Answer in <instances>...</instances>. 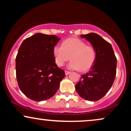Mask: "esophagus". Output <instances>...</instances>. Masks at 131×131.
Here are the masks:
<instances>
[{
    "instance_id": "obj_1",
    "label": "esophagus",
    "mask_w": 131,
    "mask_h": 131,
    "mask_svg": "<svg viewBox=\"0 0 131 131\" xmlns=\"http://www.w3.org/2000/svg\"><path fill=\"white\" fill-rule=\"evenodd\" d=\"M64 73H65V74H66V75H68V74H70L71 72H70V71H65V72H64Z\"/></svg>"
}]
</instances>
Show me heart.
<instances>
[{"instance_id": "b5f03b06", "label": "heart", "mask_w": 131, "mask_h": 131, "mask_svg": "<svg viewBox=\"0 0 131 131\" xmlns=\"http://www.w3.org/2000/svg\"><path fill=\"white\" fill-rule=\"evenodd\" d=\"M62 46L56 45L52 52L55 63L58 67L71 60L68 65L70 70H79L85 72L89 70L96 60V51L94 47L88 46L84 40L75 37L64 40Z\"/></svg>"}]
</instances>
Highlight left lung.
<instances>
[{"label":"left lung","instance_id":"left-lung-1","mask_svg":"<svg viewBox=\"0 0 131 131\" xmlns=\"http://www.w3.org/2000/svg\"><path fill=\"white\" fill-rule=\"evenodd\" d=\"M81 36L95 49L96 60L91 70L81 76L75 89L82 99L97 101L112 88L116 73L117 60L112 45L99 34L91 32Z\"/></svg>","mask_w":131,"mask_h":131}]
</instances>
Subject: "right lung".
I'll list each match as a JSON object with an SVG mask.
<instances>
[{
    "mask_svg": "<svg viewBox=\"0 0 131 131\" xmlns=\"http://www.w3.org/2000/svg\"><path fill=\"white\" fill-rule=\"evenodd\" d=\"M61 39L55 35L36 33L23 40L16 57V74L21 91L36 102L53 97L65 76L57 67L53 47Z\"/></svg>",
    "mask_w": 131,
    "mask_h": 131,
    "instance_id": "right-lung-1",
    "label": "right lung"
}]
</instances>
